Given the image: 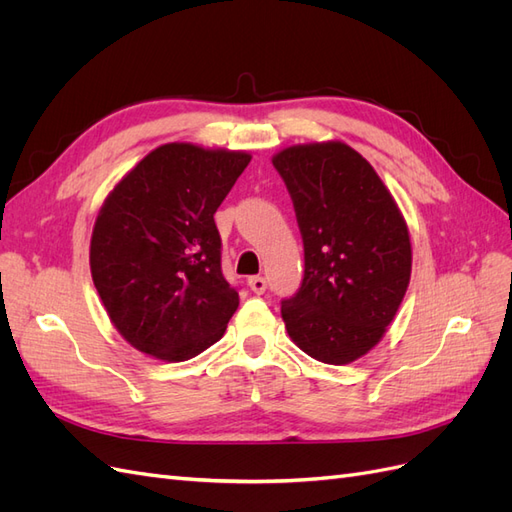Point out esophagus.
<instances>
[{"instance_id": "1", "label": "esophagus", "mask_w": 512, "mask_h": 512, "mask_svg": "<svg viewBox=\"0 0 512 512\" xmlns=\"http://www.w3.org/2000/svg\"><path fill=\"white\" fill-rule=\"evenodd\" d=\"M247 284H250V288H252L256 294H262V292L267 290V280H265V277H262V275L250 277V282H247Z\"/></svg>"}]
</instances>
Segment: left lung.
Listing matches in <instances>:
<instances>
[{"mask_svg": "<svg viewBox=\"0 0 512 512\" xmlns=\"http://www.w3.org/2000/svg\"><path fill=\"white\" fill-rule=\"evenodd\" d=\"M303 237L299 292L282 301L290 339L329 365L374 348L404 301L412 271L408 224L359 151L342 141L273 156Z\"/></svg>", "mask_w": 512, "mask_h": 512, "instance_id": "8db88e82", "label": "left lung"}]
</instances>
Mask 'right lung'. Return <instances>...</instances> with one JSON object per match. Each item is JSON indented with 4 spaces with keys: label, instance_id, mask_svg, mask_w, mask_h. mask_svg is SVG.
<instances>
[{
    "label": "right lung",
    "instance_id": "obj_1",
    "mask_svg": "<svg viewBox=\"0 0 512 512\" xmlns=\"http://www.w3.org/2000/svg\"><path fill=\"white\" fill-rule=\"evenodd\" d=\"M250 160L245 151L168 143L106 196L89 267L108 318L136 350L177 363L224 335L239 292L222 273L213 213Z\"/></svg>",
    "mask_w": 512,
    "mask_h": 512
}]
</instances>
